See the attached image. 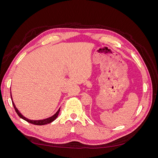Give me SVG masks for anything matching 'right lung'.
<instances>
[{
    "instance_id": "add662e5",
    "label": "right lung",
    "mask_w": 158,
    "mask_h": 158,
    "mask_svg": "<svg viewBox=\"0 0 158 158\" xmlns=\"http://www.w3.org/2000/svg\"><path fill=\"white\" fill-rule=\"evenodd\" d=\"M10 96H11V99H12V105L14 107V109H15V111L17 113L18 115L20 117V118H22V119H23V120H25L26 121L30 123H31V124H33V125H47V124H49V123H51V122H52L53 121H55L56 118L58 117V114L60 112V108L56 112L55 114H54L53 115L49 117V118H45V119H42V120H30V119H28L27 118L25 117L24 116H23L22 114H21V113L18 111V109L16 107V106L15 104H14L13 100H12V95H11V92H10Z\"/></svg>"
}]
</instances>
